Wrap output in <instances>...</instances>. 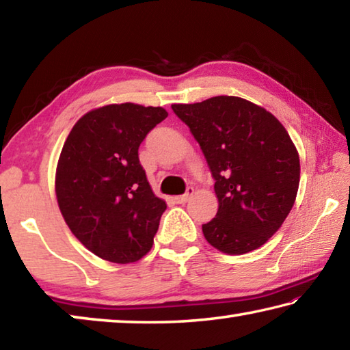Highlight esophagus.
Instances as JSON below:
<instances>
[{
    "mask_svg": "<svg viewBox=\"0 0 350 350\" xmlns=\"http://www.w3.org/2000/svg\"><path fill=\"white\" fill-rule=\"evenodd\" d=\"M193 194H194V188L193 187H188L187 188V193L182 194V196H176L174 200H176L177 204H185V202H188L189 198H191Z\"/></svg>",
    "mask_w": 350,
    "mask_h": 350,
    "instance_id": "1",
    "label": "esophagus"
}]
</instances>
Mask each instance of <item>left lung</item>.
Wrapping results in <instances>:
<instances>
[{
    "label": "left lung",
    "instance_id": "8db88e82",
    "mask_svg": "<svg viewBox=\"0 0 350 350\" xmlns=\"http://www.w3.org/2000/svg\"><path fill=\"white\" fill-rule=\"evenodd\" d=\"M215 177L216 217L202 225L219 252L256 250L286 221L299 187V156L281 122L245 98L217 96L171 106Z\"/></svg>",
    "mask_w": 350,
    "mask_h": 350
}]
</instances>
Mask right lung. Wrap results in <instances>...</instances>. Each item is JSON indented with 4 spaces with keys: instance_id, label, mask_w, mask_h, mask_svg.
<instances>
[{
    "instance_id": "obj_1",
    "label": "right lung",
    "mask_w": 350,
    "mask_h": 350,
    "mask_svg": "<svg viewBox=\"0 0 350 350\" xmlns=\"http://www.w3.org/2000/svg\"><path fill=\"white\" fill-rule=\"evenodd\" d=\"M168 117L161 106L106 105L79 118L57 163V202L70 232L88 250L116 264L151 250L167 210L152 193L139 146Z\"/></svg>"
}]
</instances>
